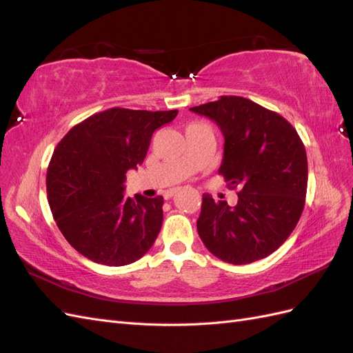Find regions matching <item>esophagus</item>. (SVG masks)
I'll return each instance as SVG.
<instances>
[{"label": "esophagus", "mask_w": 353, "mask_h": 353, "mask_svg": "<svg viewBox=\"0 0 353 353\" xmlns=\"http://www.w3.org/2000/svg\"><path fill=\"white\" fill-rule=\"evenodd\" d=\"M176 193L175 190H169V191H166L165 193V199H170V197H174V194Z\"/></svg>", "instance_id": "obj_1"}]
</instances>
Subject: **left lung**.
<instances>
[{
	"mask_svg": "<svg viewBox=\"0 0 353 353\" xmlns=\"http://www.w3.org/2000/svg\"><path fill=\"white\" fill-rule=\"evenodd\" d=\"M221 128L219 175L239 190L236 206L203 194L199 236L223 262L245 265L270 256L296 228L305 208L307 159L292 123L239 95L191 108Z\"/></svg>",
	"mask_w": 353,
	"mask_h": 353,
	"instance_id": "obj_1",
	"label": "left lung"
}]
</instances>
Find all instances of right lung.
Returning <instances> with one entry per match:
<instances>
[{
    "instance_id": "obj_1",
    "label": "right lung",
    "mask_w": 353,
    "mask_h": 353,
    "mask_svg": "<svg viewBox=\"0 0 353 353\" xmlns=\"http://www.w3.org/2000/svg\"><path fill=\"white\" fill-rule=\"evenodd\" d=\"M178 110L112 108L74 125L47 169V197L59 230L95 263L130 265L150 250L163 222V197L123 196L126 172L144 162L153 132Z\"/></svg>"
}]
</instances>
